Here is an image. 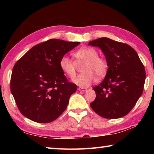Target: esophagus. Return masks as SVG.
<instances>
[{
	"instance_id": "esophagus-1",
	"label": "esophagus",
	"mask_w": 154,
	"mask_h": 154,
	"mask_svg": "<svg viewBox=\"0 0 154 154\" xmlns=\"http://www.w3.org/2000/svg\"><path fill=\"white\" fill-rule=\"evenodd\" d=\"M87 90V89H84V88H81V87L78 88V91H82V92H85V91H86Z\"/></svg>"
}]
</instances>
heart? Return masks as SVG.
Segmentation results:
<instances>
[{
    "label": "heart",
    "mask_w": 154,
    "mask_h": 154,
    "mask_svg": "<svg viewBox=\"0 0 154 154\" xmlns=\"http://www.w3.org/2000/svg\"><path fill=\"white\" fill-rule=\"evenodd\" d=\"M78 62H86L83 68L84 73L79 75L73 82L81 87H87L95 81L97 75L102 77L106 74L108 64L104 59L99 57L98 51L93 48L83 47L74 53ZM60 66L63 72L71 79L76 75V63L67 55L61 57Z\"/></svg>",
    "instance_id": "heart-1"
}]
</instances>
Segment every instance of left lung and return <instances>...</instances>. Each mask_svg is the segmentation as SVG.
Returning a JSON list of instances; mask_svg holds the SVG:
<instances>
[{
	"label": "left lung",
	"instance_id": "8db88e82",
	"mask_svg": "<svg viewBox=\"0 0 154 154\" xmlns=\"http://www.w3.org/2000/svg\"><path fill=\"white\" fill-rule=\"evenodd\" d=\"M89 45L100 49L109 67L102 83L93 88L96 98L91 107L108 119L126 116L141 97L145 83V69L138 54L129 45L108 38Z\"/></svg>",
	"mask_w": 154,
	"mask_h": 154
}]
</instances>
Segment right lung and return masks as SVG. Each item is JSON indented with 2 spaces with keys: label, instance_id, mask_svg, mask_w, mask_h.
I'll list each match as a JSON object with an SVG mask.
<instances>
[{
  "label": "right lung",
  "instance_id": "1",
  "mask_svg": "<svg viewBox=\"0 0 154 154\" xmlns=\"http://www.w3.org/2000/svg\"><path fill=\"white\" fill-rule=\"evenodd\" d=\"M79 44L51 39L32 48L16 62L11 91L24 116L38 123H48L66 109L77 87L68 82L60 61Z\"/></svg>",
  "mask_w": 154,
  "mask_h": 154
}]
</instances>
